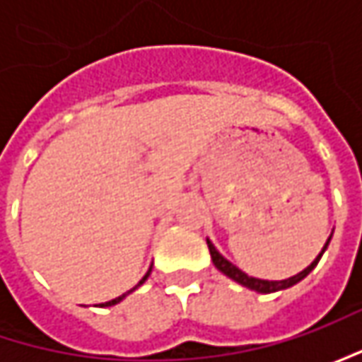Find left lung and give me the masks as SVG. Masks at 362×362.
Wrapping results in <instances>:
<instances>
[{"label": "left lung", "mask_w": 362, "mask_h": 362, "mask_svg": "<svg viewBox=\"0 0 362 362\" xmlns=\"http://www.w3.org/2000/svg\"><path fill=\"white\" fill-rule=\"evenodd\" d=\"M328 242H330V238H328ZM328 242L327 245L322 247V252H320V256L314 259L313 264L306 268V270H302L300 274H296V276H292V278H288V280H280V282H270V280H259V278H252V276H247V274H243L240 268H235L231 262H228L226 257L221 256L219 252H217L216 247H214V243L207 242V245H209V254H211V259H214V264H216V268L219 272H223L228 278H231V280H235L238 284L245 286V288H250V290H256V292H262V294H270V292H278V290H284V288H290V286L298 284L302 278H306L310 272L314 270V266L318 264V259L322 257V254H325V250L328 247Z\"/></svg>", "instance_id": "8db88e82"}]
</instances>
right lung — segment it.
I'll list each match as a JSON object with an SVG mask.
<instances>
[{"label": "right lung", "instance_id": "obj_1", "mask_svg": "<svg viewBox=\"0 0 362 362\" xmlns=\"http://www.w3.org/2000/svg\"><path fill=\"white\" fill-rule=\"evenodd\" d=\"M148 274H151V270L146 272V274H145V278H143V280H141V282H139V284H136V286H141V284H143V282H145L146 278H148ZM136 286H134V288H131V290H129V292H127V294H131L132 290H136ZM127 294H122V296H119V298L110 300V302H105V304H100V306H112V304H117V302H120V300L124 298V296H127Z\"/></svg>", "mask_w": 362, "mask_h": 362}]
</instances>
